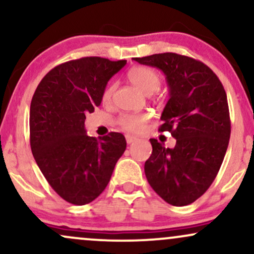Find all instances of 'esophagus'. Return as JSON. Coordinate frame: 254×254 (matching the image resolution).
Listing matches in <instances>:
<instances>
[{"label": "esophagus", "mask_w": 254, "mask_h": 254, "mask_svg": "<svg viewBox=\"0 0 254 254\" xmlns=\"http://www.w3.org/2000/svg\"><path fill=\"white\" fill-rule=\"evenodd\" d=\"M125 139H127V144H131V143H133V142L136 141V137H133V136H130V135H127L125 136Z\"/></svg>", "instance_id": "34e87169"}]
</instances>
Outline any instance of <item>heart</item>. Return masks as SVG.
Returning a JSON list of instances; mask_svg holds the SVG:
<instances>
[{
	"label": "heart",
	"mask_w": 254,
	"mask_h": 254,
	"mask_svg": "<svg viewBox=\"0 0 254 254\" xmlns=\"http://www.w3.org/2000/svg\"><path fill=\"white\" fill-rule=\"evenodd\" d=\"M127 80L133 86L144 93L151 94L160 88L161 77L154 69L148 66H133L127 71ZM116 84L111 83L103 93V101L109 103L115 92ZM149 113H124L118 118V124L122 129L129 132H139L144 129L145 124L149 121Z\"/></svg>",
	"instance_id": "obj_1"
}]
</instances>
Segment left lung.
Returning <instances> with one entry per match:
<instances>
[{"label":"left lung","mask_w":254,"mask_h":254,"mask_svg":"<svg viewBox=\"0 0 254 254\" xmlns=\"http://www.w3.org/2000/svg\"><path fill=\"white\" fill-rule=\"evenodd\" d=\"M165 74L170 99L161 115L159 131H170L177 139L173 148L150 138L153 151L144 173L153 190L176 206L193 203L216 178L230 137L227 94L208 65L166 52L133 58Z\"/></svg>","instance_id":"left-lung-1"}]
</instances>
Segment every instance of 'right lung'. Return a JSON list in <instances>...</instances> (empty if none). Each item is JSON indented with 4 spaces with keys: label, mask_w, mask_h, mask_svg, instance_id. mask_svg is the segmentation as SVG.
Here are the masks:
<instances>
[{
    "label": "right lung",
    "mask_w": 254,
    "mask_h": 254,
    "mask_svg": "<svg viewBox=\"0 0 254 254\" xmlns=\"http://www.w3.org/2000/svg\"><path fill=\"white\" fill-rule=\"evenodd\" d=\"M125 64L101 57L62 63L43 77L32 98V154L58 196L75 205L105 190L127 148L122 133L97 139L84 129L86 115L101 104L107 82Z\"/></svg>",
    "instance_id": "add662e5"
}]
</instances>
